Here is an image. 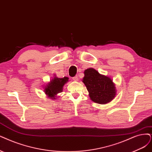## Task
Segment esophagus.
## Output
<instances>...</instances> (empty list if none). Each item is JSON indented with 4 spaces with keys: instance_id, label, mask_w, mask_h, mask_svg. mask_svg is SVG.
<instances>
[{
    "instance_id": "34e87169",
    "label": "esophagus",
    "mask_w": 152,
    "mask_h": 152,
    "mask_svg": "<svg viewBox=\"0 0 152 152\" xmlns=\"http://www.w3.org/2000/svg\"><path fill=\"white\" fill-rule=\"evenodd\" d=\"M72 80L74 81H78V77L77 76H75V77H72Z\"/></svg>"
}]
</instances>
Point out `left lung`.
I'll list each match as a JSON object with an SVG mask.
<instances>
[{
  "instance_id": "1",
  "label": "left lung",
  "mask_w": 152,
  "mask_h": 152,
  "mask_svg": "<svg viewBox=\"0 0 152 152\" xmlns=\"http://www.w3.org/2000/svg\"><path fill=\"white\" fill-rule=\"evenodd\" d=\"M85 77L83 82L89 93L93 102L99 104H105L113 99L116 90L113 81L109 77L100 75L94 69L89 68L84 72Z\"/></svg>"
}]
</instances>
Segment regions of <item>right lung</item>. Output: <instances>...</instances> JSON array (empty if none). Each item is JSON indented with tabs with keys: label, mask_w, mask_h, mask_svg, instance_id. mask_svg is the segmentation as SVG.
Returning <instances> with one entry per match:
<instances>
[{
	"label": "right lung",
	"mask_w": 152,
	"mask_h": 152,
	"mask_svg": "<svg viewBox=\"0 0 152 152\" xmlns=\"http://www.w3.org/2000/svg\"><path fill=\"white\" fill-rule=\"evenodd\" d=\"M69 78L67 77H64L63 78H58L57 77H54V79L51 80L48 85L44 89V92L46 93L48 97L55 99L56 94L62 92L63 88L67 81Z\"/></svg>",
	"instance_id": "obj_1"
}]
</instances>
